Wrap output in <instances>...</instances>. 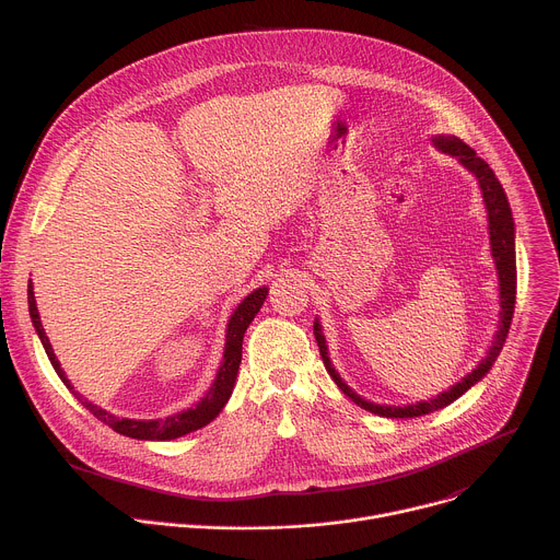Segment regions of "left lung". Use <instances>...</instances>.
Segmentation results:
<instances>
[{
    "instance_id": "1",
    "label": "left lung",
    "mask_w": 560,
    "mask_h": 560,
    "mask_svg": "<svg viewBox=\"0 0 560 560\" xmlns=\"http://www.w3.org/2000/svg\"><path fill=\"white\" fill-rule=\"evenodd\" d=\"M432 143L441 150L447 152L452 156H456L458 162L476 177L478 186H481L483 192V201L488 208V223H490V246H492V257L497 264V272H499V294H501V318H499V330L497 337L486 354V359H481L467 376H463L456 385H452L447 392H441L439 396L430 398V401H419L412 406H376L365 401L357 392H352L343 378L339 376V372L332 368V361L328 357V346H326V337L322 332V326L318 322H314V339L318 346V352H322L324 365L328 370V374L332 376V381L339 385V389L350 396L352 401L378 417H387V419H415V417H423L430 412H436L450 404H454L460 394H465L474 383L481 381L494 365L497 357L503 350V343L508 339L510 326H512V316H514V303H516V248H514V219H512V210H510V201L508 195L501 186V182L497 179L494 171L488 166V162H483L465 141H460L454 135H439L432 139Z\"/></svg>"
}]
</instances>
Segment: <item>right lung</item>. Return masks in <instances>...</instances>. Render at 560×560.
Instances as JSON below:
<instances>
[{"instance_id":"add662e5","label":"right lung","mask_w":560,"mask_h":560,"mask_svg":"<svg viewBox=\"0 0 560 560\" xmlns=\"http://www.w3.org/2000/svg\"><path fill=\"white\" fill-rule=\"evenodd\" d=\"M268 296V288H259L253 294H248L242 303L236 305V310L232 312L230 322H228V330H225V350H223V361L219 365L217 378L210 385L208 394L201 398V401L190 408L184 410L179 415L166 417V419H154V421H137V419H119L102 408H97L95 404H91L89 398H84L79 392H74V387L70 385V381L66 378L52 348L50 341L44 332V326L39 322V312H37V303H35V294H33V283H28V312L33 318V326L42 339V346L57 372V376L63 381V385L74 394V398L82 404L91 415H95L102 423H106L108 428H113L115 432L130 436V439H139V441H171L184 434H190L203 425H208L214 417H219V412L223 410V406L228 404V398L232 394L236 374H238V363H242V343H244V335L248 330V326L253 324V318L257 316V312L261 310L264 301Z\"/></svg>"}]
</instances>
